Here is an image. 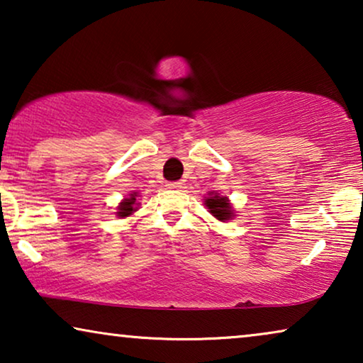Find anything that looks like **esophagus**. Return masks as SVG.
Returning <instances> with one entry per match:
<instances>
[{
	"label": "esophagus",
	"instance_id": "obj_1",
	"mask_svg": "<svg viewBox=\"0 0 363 363\" xmlns=\"http://www.w3.org/2000/svg\"><path fill=\"white\" fill-rule=\"evenodd\" d=\"M183 183L182 182H170L167 183V188H172V190H178V188H182Z\"/></svg>",
	"mask_w": 363,
	"mask_h": 363
}]
</instances>
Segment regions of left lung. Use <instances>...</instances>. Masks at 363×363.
<instances>
[{"instance_id":"8db88e82","label":"left lung","mask_w":363,"mask_h":363,"mask_svg":"<svg viewBox=\"0 0 363 363\" xmlns=\"http://www.w3.org/2000/svg\"><path fill=\"white\" fill-rule=\"evenodd\" d=\"M205 206L206 210L210 211V215L213 218H216L218 221H230L235 218V208H233L230 198L228 196H221L220 193H215V191H210L208 193V196H205Z\"/></svg>"}]
</instances>
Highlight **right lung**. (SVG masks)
<instances>
[{
    "mask_svg": "<svg viewBox=\"0 0 363 363\" xmlns=\"http://www.w3.org/2000/svg\"><path fill=\"white\" fill-rule=\"evenodd\" d=\"M137 196H138V193H137V191H132L130 195L123 198V200H122L121 203H118L116 215H117L118 218H128V216H132L133 213H135V211L138 210V206H140V203H137Z\"/></svg>",
    "mask_w": 363,
    "mask_h": 363,
    "instance_id": "1",
    "label": "right lung"
}]
</instances>
